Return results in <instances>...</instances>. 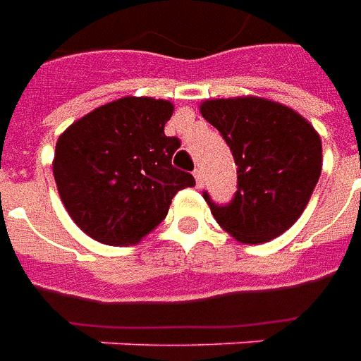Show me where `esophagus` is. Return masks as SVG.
Segmentation results:
<instances>
[{
	"label": "esophagus",
	"instance_id": "esophagus-1",
	"mask_svg": "<svg viewBox=\"0 0 361 361\" xmlns=\"http://www.w3.org/2000/svg\"><path fill=\"white\" fill-rule=\"evenodd\" d=\"M193 176H195L197 188H203V170H199V168H197L195 172H193Z\"/></svg>",
	"mask_w": 361,
	"mask_h": 361
}]
</instances>
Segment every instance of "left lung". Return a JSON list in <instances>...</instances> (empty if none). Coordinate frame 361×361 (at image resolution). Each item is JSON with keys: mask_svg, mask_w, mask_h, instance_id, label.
Returning a JSON list of instances; mask_svg holds the SVG:
<instances>
[{"mask_svg": "<svg viewBox=\"0 0 361 361\" xmlns=\"http://www.w3.org/2000/svg\"><path fill=\"white\" fill-rule=\"evenodd\" d=\"M238 166V191L228 204L203 193L212 216L242 243H265L300 219L317 185L323 149L298 111L257 96L201 104Z\"/></svg>", "mask_w": 361, "mask_h": 361, "instance_id": "8db88e82", "label": "left lung"}]
</instances>
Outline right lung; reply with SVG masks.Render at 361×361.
<instances>
[{"instance_id": "obj_1", "label": "right lung", "mask_w": 361, "mask_h": 361, "mask_svg": "<svg viewBox=\"0 0 361 361\" xmlns=\"http://www.w3.org/2000/svg\"><path fill=\"white\" fill-rule=\"evenodd\" d=\"M168 100L126 96L96 108L59 135L54 178L85 234L131 245L166 219L173 195L195 178L173 168L178 137H166Z\"/></svg>"}]
</instances>
